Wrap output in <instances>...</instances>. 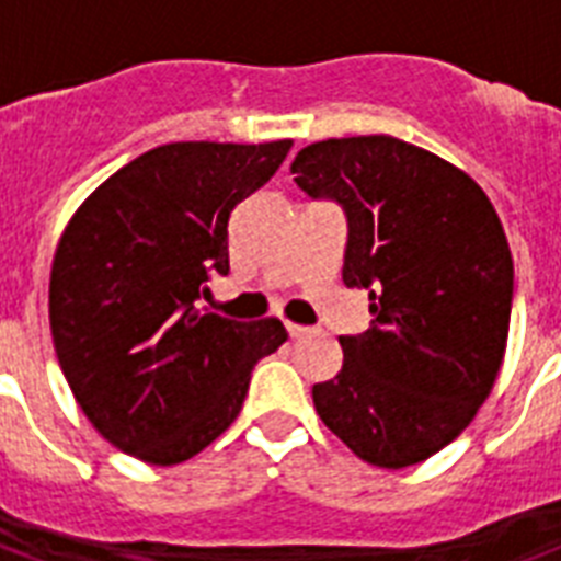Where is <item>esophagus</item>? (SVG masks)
<instances>
[{
	"instance_id": "esophagus-1",
	"label": "esophagus",
	"mask_w": 561,
	"mask_h": 561,
	"mask_svg": "<svg viewBox=\"0 0 561 561\" xmlns=\"http://www.w3.org/2000/svg\"><path fill=\"white\" fill-rule=\"evenodd\" d=\"M285 328H288L290 339H302L310 333V328H302V324H294V322H285Z\"/></svg>"
}]
</instances>
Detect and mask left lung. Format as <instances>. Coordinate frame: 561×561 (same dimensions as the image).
Returning <instances> with one entry per match:
<instances>
[{"label":"left lung","mask_w":561,"mask_h":561,"mask_svg":"<svg viewBox=\"0 0 561 561\" xmlns=\"http://www.w3.org/2000/svg\"><path fill=\"white\" fill-rule=\"evenodd\" d=\"M290 173L345 210L342 282L374 322L339 336L342 370L313 385L324 425L376 468L439 454L477 416L507 345L513 259L491 199L456 164L393 136L324 139Z\"/></svg>","instance_id":"8db88e82"}]
</instances>
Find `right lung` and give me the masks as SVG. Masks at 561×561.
Returning <instances> with one entry per match:
<instances>
[{
    "label": "right lung",
    "instance_id": "add662e5",
    "mask_svg": "<svg viewBox=\"0 0 561 561\" xmlns=\"http://www.w3.org/2000/svg\"><path fill=\"white\" fill-rule=\"evenodd\" d=\"M290 139L171 142L136 157L79 205L50 267V333L84 416L113 448L179 465L239 416L279 319L199 310L228 276V219L279 171Z\"/></svg>",
    "mask_w": 561,
    "mask_h": 561
}]
</instances>
